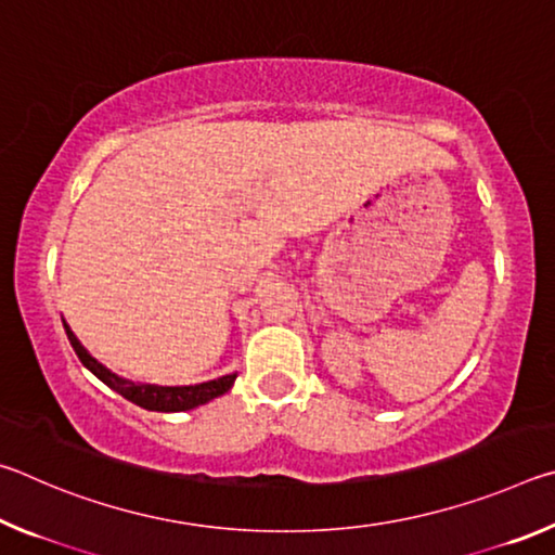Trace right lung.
I'll list each match as a JSON object with an SVG mask.
<instances>
[{
  "label": "right lung",
  "mask_w": 555,
  "mask_h": 555,
  "mask_svg": "<svg viewBox=\"0 0 555 555\" xmlns=\"http://www.w3.org/2000/svg\"><path fill=\"white\" fill-rule=\"evenodd\" d=\"M63 327H65V335H68L75 354L80 357V362L86 364V367L95 374L100 382H105L109 389H115L127 401L137 403V406H142L146 411H164V413L191 411L195 406H203V403L222 397L224 391L232 389L234 379H237V372H232V374H224V377L210 379V382L185 384V387H162V384L131 382L127 377H119V374H115L112 370H107L105 364L98 362L95 357H92L86 347H82V343L75 337L70 325L65 321H63Z\"/></svg>",
  "instance_id": "right-lung-1"
}]
</instances>
